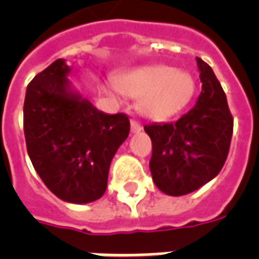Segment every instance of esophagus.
<instances>
[{
	"label": "esophagus",
	"instance_id": "obj_1",
	"mask_svg": "<svg viewBox=\"0 0 259 259\" xmlns=\"http://www.w3.org/2000/svg\"><path fill=\"white\" fill-rule=\"evenodd\" d=\"M141 122L138 121V119H136V118H133V119H132V132H133V133H138V132H141Z\"/></svg>",
	"mask_w": 259,
	"mask_h": 259
}]
</instances>
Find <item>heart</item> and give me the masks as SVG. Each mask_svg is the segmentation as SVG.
Masks as SVG:
<instances>
[{"mask_svg":"<svg viewBox=\"0 0 259 259\" xmlns=\"http://www.w3.org/2000/svg\"><path fill=\"white\" fill-rule=\"evenodd\" d=\"M118 87L133 97H144L142 110L156 119L172 117L188 105L195 90L193 78L168 66H148L117 79Z\"/></svg>","mask_w":259,"mask_h":259,"instance_id":"b5f03b06","label":"heart"}]
</instances>
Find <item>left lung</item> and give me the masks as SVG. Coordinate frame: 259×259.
<instances>
[{"mask_svg": "<svg viewBox=\"0 0 259 259\" xmlns=\"http://www.w3.org/2000/svg\"><path fill=\"white\" fill-rule=\"evenodd\" d=\"M201 93L176 122L144 129L152 140L149 166L154 184L170 196L187 195L212 180L225 165L233 137L234 118L212 68L196 58Z\"/></svg>", "mask_w": 259, "mask_h": 259, "instance_id": "8db88e82", "label": "left lung"}]
</instances>
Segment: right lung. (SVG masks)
Instances as JSON below:
<instances>
[{
    "label": "right lung",
    "mask_w": 259,
    "mask_h": 259,
    "mask_svg": "<svg viewBox=\"0 0 259 259\" xmlns=\"http://www.w3.org/2000/svg\"><path fill=\"white\" fill-rule=\"evenodd\" d=\"M70 67L58 59L28 84L24 101L26 150L42 183L70 203L98 200L109 168L129 136V115H109L68 90Z\"/></svg>",
    "instance_id": "1"
}]
</instances>
